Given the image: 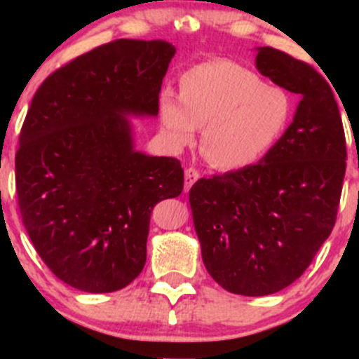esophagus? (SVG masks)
<instances>
[{
  "instance_id": "esophagus-1",
  "label": "esophagus",
  "mask_w": 359,
  "mask_h": 359,
  "mask_svg": "<svg viewBox=\"0 0 359 359\" xmlns=\"http://www.w3.org/2000/svg\"><path fill=\"white\" fill-rule=\"evenodd\" d=\"M199 177H201L199 170H196V168L189 167L187 170H185V179H184V191H185V192H189V189H191L192 185L196 184V180L199 179Z\"/></svg>"
}]
</instances>
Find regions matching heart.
Instances as JSON below:
<instances>
[{
  "mask_svg": "<svg viewBox=\"0 0 359 359\" xmlns=\"http://www.w3.org/2000/svg\"><path fill=\"white\" fill-rule=\"evenodd\" d=\"M158 116L174 150L191 145L201 126L203 151L219 170H243L277 145L290 118L288 94L228 59L208 60L180 76V94L163 89Z\"/></svg>",
  "mask_w": 359,
  "mask_h": 359,
  "instance_id": "heart-1",
  "label": "heart"
}]
</instances>
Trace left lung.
I'll return each mask as SVG.
<instances>
[{
	"mask_svg": "<svg viewBox=\"0 0 359 359\" xmlns=\"http://www.w3.org/2000/svg\"><path fill=\"white\" fill-rule=\"evenodd\" d=\"M257 69L299 94L294 121L258 163L201 179L189 192L209 275L231 294L262 297L295 282L336 222L346 138L331 86L306 62L259 47Z\"/></svg>",
	"mask_w": 359,
	"mask_h": 359,
	"instance_id": "obj_1",
	"label": "left lung"
}]
</instances>
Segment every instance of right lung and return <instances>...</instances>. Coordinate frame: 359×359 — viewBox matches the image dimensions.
Here are the masks:
<instances>
[{
  "instance_id": "add662e5",
  "label": "right lung",
  "mask_w": 359,
  "mask_h": 359,
  "mask_svg": "<svg viewBox=\"0 0 359 359\" xmlns=\"http://www.w3.org/2000/svg\"><path fill=\"white\" fill-rule=\"evenodd\" d=\"M174 55L165 40H114L57 69L32 100L15 156L20 212L45 265L77 290L130 285L151 209L182 192L179 160L135 150L128 119L158 114Z\"/></svg>"
}]
</instances>
